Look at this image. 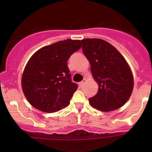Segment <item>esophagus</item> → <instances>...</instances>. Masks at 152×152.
I'll use <instances>...</instances> for the list:
<instances>
[{
	"label": "esophagus",
	"instance_id": "1",
	"mask_svg": "<svg viewBox=\"0 0 152 152\" xmlns=\"http://www.w3.org/2000/svg\"><path fill=\"white\" fill-rule=\"evenodd\" d=\"M86 82H87V79H84L83 80H82V82H81L80 83H79V85H80V86H83L85 84Z\"/></svg>",
	"mask_w": 152,
	"mask_h": 152
}]
</instances>
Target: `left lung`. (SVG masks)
<instances>
[{
	"instance_id": "1",
	"label": "left lung",
	"mask_w": 152,
	"mask_h": 152,
	"mask_svg": "<svg viewBox=\"0 0 152 152\" xmlns=\"http://www.w3.org/2000/svg\"><path fill=\"white\" fill-rule=\"evenodd\" d=\"M82 50L89 60L97 94L90 104L102 112H110L126 103L134 87V77L123 55L107 41L98 38L82 39Z\"/></svg>"
}]
</instances>
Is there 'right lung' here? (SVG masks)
<instances>
[{"label": "right lung", "mask_w": 152, "mask_h": 152, "mask_svg": "<svg viewBox=\"0 0 152 152\" xmlns=\"http://www.w3.org/2000/svg\"><path fill=\"white\" fill-rule=\"evenodd\" d=\"M81 47L80 40L67 39L41 48L31 56L21 85L32 107L50 113L70 104L78 85L70 80L67 62Z\"/></svg>", "instance_id": "add662e5"}]
</instances>
